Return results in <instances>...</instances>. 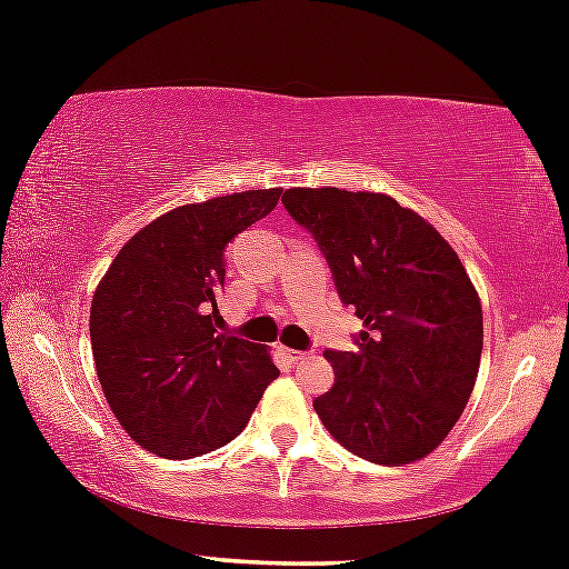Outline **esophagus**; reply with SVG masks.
I'll return each mask as SVG.
<instances>
[{"label": "esophagus", "mask_w": 569, "mask_h": 569, "mask_svg": "<svg viewBox=\"0 0 569 569\" xmlns=\"http://www.w3.org/2000/svg\"><path fill=\"white\" fill-rule=\"evenodd\" d=\"M280 351H283L286 361H291V365H297V361H302L305 356H308V353H302V351H295V348H280Z\"/></svg>", "instance_id": "obj_1"}]
</instances>
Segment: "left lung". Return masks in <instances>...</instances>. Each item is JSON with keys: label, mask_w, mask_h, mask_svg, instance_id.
<instances>
[{"label": "left lung", "mask_w": 569, "mask_h": 569, "mask_svg": "<svg viewBox=\"0 0 569 569\" xmlns=\"http://www.w3.org/2000/svg\"><path fill=\"white\" fill-rule=\"evenodd\" d=\"M342 302L365 321L359 351H327L335 386L313 408L356 457L402 467L435 451L465 413L483 351V310L465 264L427 218L376 191L289 189Z\"/></svg>", "instance_id": "left-lung-1"}]
</instances>
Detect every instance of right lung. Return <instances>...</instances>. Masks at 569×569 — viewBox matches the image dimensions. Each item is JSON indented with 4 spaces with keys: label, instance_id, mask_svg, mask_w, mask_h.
<instances>
[{
    "label": "right lung",
    "instance_id": "1",
    "mask_svg": "<svg viewBox=\"0 0 569 569\" xmlns=\"http://www.w3.org/2000/svg\"><path fill=\"white\" fill-rule=\"evenodd\" d=\"M283 189L180 204L142 227L91 299L97 378L137 446L191 459L227 446L280 376L259 342L218 332L223 248L264 218Z\"/></svg>",
    "mask_w": 569,
    "mask_h": 569
}]
</instances>
